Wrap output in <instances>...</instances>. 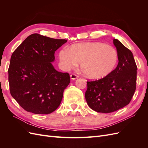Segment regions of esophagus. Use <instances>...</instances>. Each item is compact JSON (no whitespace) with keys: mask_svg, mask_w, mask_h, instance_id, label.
Segmentation results:
<instances>
[{"mask_svg":"<svg viewBox=\"0 0 148 148\" xmlns=\"http://www.w3.org/2000/svg\"><path fill=\"white\" fill-rule=\"evenodd\" d=\"M78 78H79V76L75 75V74H71L70 75V78H71V79L74 80V79H77Z\"/></svg>","mask_w":148,"mask_h":148,"instance_id":"esophagus-1","label":"esophagus"}]
</instances>
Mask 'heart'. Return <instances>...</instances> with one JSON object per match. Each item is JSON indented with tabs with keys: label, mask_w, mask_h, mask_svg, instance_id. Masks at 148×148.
Segmentation results:
<instances>
[{
	"label": "heart",
	"mask_w": 148,
	"mask_h": 148,
	"mask_svg": "<svg viewBox=\"0 0 148 148\" xmlns=\"http://www.w3.org/2000/svg\"><path fill=\"white\" fill-rule=\"evenodd\" d=\"M59 58L64 68L70 69L80 62V67L86 77L99 79L112 72L119 56L114 47L95 42L75 44L70 49H62Z\"/></svg>",
	"instance_id": "1"
}]
</instances>
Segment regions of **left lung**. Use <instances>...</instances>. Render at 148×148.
Here are the masks:
<instances>
[{"label": "left lung", "instance_id": "8db88e82", "mask_svg": "<svg viewBox=\"0 0 148 148\" xmlns=\"http://www.w3.org/2000/svg\"><path fill=\"white\" fill-rule=\"evenodd\" d=\"M113 43L117 49L119 64L106 77L87 82L85 99L97 112L110 113L128 105L135 93L137 66L132 52L118 39Z\"/></svg>", "mask_w": 148, "mask_h": 148}]
</instances>
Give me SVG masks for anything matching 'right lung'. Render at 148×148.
I'll use <instances>...</instances> for the list:
<instances>
[{"label": "right lung", "mask_w": 148, "mask_h": 148, "mask_svg": "<svg viewBox=\"0 0 148 148\" xmlns=\"http://www.w3.org/2000/svg\"><path fill=\"white\" fill-rule=\"evenodd\" d=\"M66 42L35 33L13 52L8 71L10 91L25 110L48 114L60 106L70 78L56 70L52 62L55 52Z\"/></svg>", "instance_id": "1"}]
</instances>
